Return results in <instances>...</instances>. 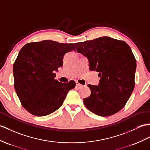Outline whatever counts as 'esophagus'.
<instances>
[{"instance_id":"esophagus-1","label":"esophagus","mask_w":150,"mask_h":150,"mask_svg":"<svg viewBox=\"0 0 150 150\" xmlns=\"http://www.w3.org/2000/svg\"><path fill=\"white\" fill-rule=\"evenodd\" d=\"M76 86L77 88H80L83 87V85H81V84L79 83L78 82H76Z\"/></svg>"}]
</instances>
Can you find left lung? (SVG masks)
<instances>
[{
  "mask_svg": "<svg viewBox=\"0 0 150 150\" xmlns=\"http://www.w3.org/2000/svg\"><path fill=\"white\" fill-rule=\"evenodd\" d=\"M78 53L89 61L90 71L98 72V86L88 85L91 95L83 99L94 114L109 116L125 106L135 85L136 60L130 46L123 41L101 37L74 44Z\"/></svg>",
  "mask_w": 150,
  "mask_h": 150,
  "instance_id": "8db88e82",
  "label": "left lung"
}]
</instances>
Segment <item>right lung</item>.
Returning a JSON list of instances; mask_svg holds the SVG:
<instances>
[{
	"label": "right lung",
	"mask_w": 150,
	"mask_h": 150,
	"mask_svg": "<svg viewBox=\"0 0 150 150\" xmlns=\"http://www.w3.org/2000/svg\"><path fill=\"white\" fill-rule=\"evenodd\" d=\"M75 50L73 44L51 40L26 44L13 65L14 86L21 105L37 116L50 115L62 105L76 83L58 82L55 71L63 65L65 53Z\"/></svg>",
	"instance_id": "obj_1"
}]
</instances>
